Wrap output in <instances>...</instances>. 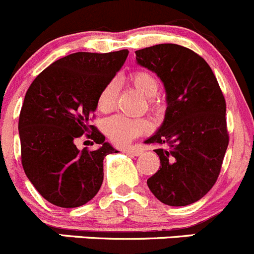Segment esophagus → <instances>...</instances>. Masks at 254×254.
Returning a JSON list of instances; mask_svg holds the SVG:
<instances>
[{"label":"esophagus","mask_w":254,"mask_h":254,"mask_svg":"<svg viewBox=\"0 0 254 254\" xmlns=\"http://www.w3.org/2000/svg\"><path fill=\"white\" fill-rule=\"evenodd\" d=\"M124 153L129 154V155H134V156H139L141 153H143V149L140 146H130V148L124 149Z\"/></svg>","instance_id":"esophagus-1"}]
</instances>
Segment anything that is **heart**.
<instances>
[{"label": "heart", "instance_id": "1", "mask_svg": "<svg viewBox=\"0 0 254 254\" xmlns=\"http://www.w3.org/2000/svg\"><path fill=\"white\" fill-rule=\"evenodd\" d=\"M129 81L136 89V91L148 99L150 110H159L160 100L156 98V94L159 91V80L153 72L148 70L135 71L129 76ZM118 94H119V84L116 80H111L99 94V111L109 113L113 110L115 108ZM104 130L111 143L118 146H125L136 136L148 132L150 130V124L145 119H132L127 116L116 115L106 120Z\"/></svg>", "mask_w": 254, "mask_h": 254}]
</instances>
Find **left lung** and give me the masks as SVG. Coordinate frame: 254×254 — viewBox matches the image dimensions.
Returning a JSON list of instances; mask_svg holds the SVG:
<instances>
[{
  "instance_id": "obj_1",
  "label": "left lung",
  "mask_w": 254,
  "mask_h": 254,
  "mask_svg": "<svg viewBox=\"0 0 254 254\" xmlns=\"http://www.w3.org/2000/svg\"><path fill=\"white\" fill-rule=\"evenodd\" d=\"M136 63L155 72L167 92V113L145 144L155 149L159 170L151 193L172 207L191 204L212 189L229 143L226 100L207 61L187 47L160 44L135 51Z\"/></svg>"
}]
</instances>
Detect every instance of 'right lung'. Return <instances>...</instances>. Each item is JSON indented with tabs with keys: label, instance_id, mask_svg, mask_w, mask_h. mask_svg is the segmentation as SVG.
<instances>
[{
	"label": "right lung",
	"instance_id": "add662e5",
	"mask_svg": "<svg viewBox=\"0 0 254 254\" xmlns=\"http://www.w3.org/2000/svg\"><path fill=\"white\" fill-rule=\"evenodd\" d=\"M127 54H71L45 68L26 92L18 119L21 163L28 181L54 205L86 204L103 184L104 158L116 150L90 120L99 94ZM82 134L99 149L79 151L74 141Z\"/></svg>",
	"mask_w": 254,
	"mask_h": 254
}]
</instances>
